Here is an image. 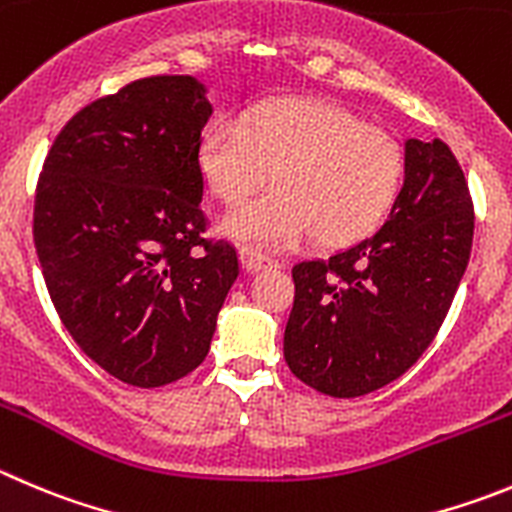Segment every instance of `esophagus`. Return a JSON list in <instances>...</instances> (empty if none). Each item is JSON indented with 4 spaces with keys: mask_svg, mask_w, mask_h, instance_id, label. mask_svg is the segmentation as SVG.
I'll return each mask as SVG.
<instances>
[{
    "mask_svg": "<svg viewBox=\"0 0 512 512\" xmlns=\"http://www.w3.org/2000/svg\"><path fill=\"white\" fill-rule=\"evenodd\" d=\"M240 260H242V267H245L247 272H260V270H265V267L275 265V260H270V257L260 255V252L250 250V247H245V250L240 252Z\"/></svg>",
    "mask_w": 512,
    "mask_h": 512,
    "instance_id": "esophagus-1",
    "label": "esophagus"
}]
</instances>
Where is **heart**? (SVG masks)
<instances>
[{"label": "heart", "instance_id": "obj_1", "mask_svg": "<svg viewBox=\"0 0 512 512\" xmlns=\"http://www.w3.org/2000/svg\"><path fill=\"white\" fill-rule=\"evenodd\" d=\"M214 199L241 204L270 175L276 189L219 222L222 234L252 247L303 240L336 250L384 224L407 176L399 138L318 98H272L252 105L242 123L217 118L194 151Z\"/></svg>", "mask_w": 512, "mask_h": 512}]
</instances>
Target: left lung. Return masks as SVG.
<instances>
[{"mask_svg":"<svg viewBox=\"0 0 512 512\" xmlns=\"http://www.w3.org/2000/svg\"><path fill=\"white\" fill-rule=\"evenodd\" d=\"M407 176L376 234L293 267L285 361L336 399L399 379L437 336L470 262L475 209L462 166L439 138L407 141Z\"/></svg>","mask_w":512,"mask_h":512,"instance_id":"8db88e82","label":"left lung"}]
</instances>
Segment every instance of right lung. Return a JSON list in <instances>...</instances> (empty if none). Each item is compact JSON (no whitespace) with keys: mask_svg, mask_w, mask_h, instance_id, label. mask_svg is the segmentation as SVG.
I'll list each match as a JSON object with an SVG mask.
<instances>
[{"mask_svg":"<svg viewBox=\"0 0 512 512\" xmlns=\"http://www.w3.org/2000/svg\"><path fill=\"white\" fill-rule=\"evenodd\" d=\"M212 116L191 75L133 80L57 133L35 191L45 285L62 326L118 381L191 374L240 275L234 245L204 240L194 151Z\"/></svg>","mask_w":512,"mask_h":512,"instance_id":"right-lung-1","label":"right lung"}]
</instances>
